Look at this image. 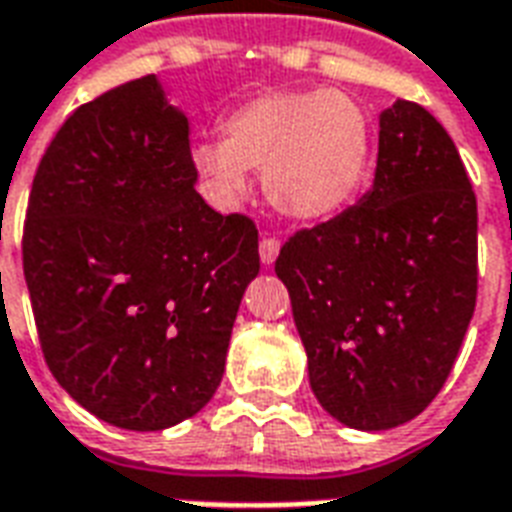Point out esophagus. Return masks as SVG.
I'll return each instance as SVG.
<instances>
[{"mask_svg": "<svg viewBox=\"0 0 512 512\" xmlns=\"http://www.w3.org/2000/svg\"><path fill=\"white\" fill-rule=\"evenodd\" d=\"M279 249L281 241L276 236H263L260 239V260H263V265H273V260L279 257Z\"/></svg>", "mask_w": 512, "mask_h": 512, "instance_id": "1", "label": "esophagus"}]
</instances>
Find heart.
<instances>
[{"label": "heart", "instance_id": "b5f03b06", "mask_svg": "<svg viewBox=\"0 0 512 512\" xmlns=\"http://www.w3.org/2000/svg\"><path fill=\"white\" fill-rule=\"evenodd\" d=\"M225 140L193 146V164L217 196H247V170L263 172L276 209L297 220L340 212L366 175L369 122L335 90H271L225 116Z\"/></svg>", "mask_w": 512, "mask_h": 512}]
</instances>
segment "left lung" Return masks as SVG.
I'll list each match as a JSON object with an SVG mask.
<instances>
[{
  "label": "left lung",
  "instance_id": "left-lung-1",
  "mask_svg": "<svg viewBox=\"0 0 512 512\" xmlns=\"http://www.w3.org/2000/svg\"><path fill=\"white\" fill-rule=\"evenodd\" d=\"M276 276L319 404L356 430L414 420L444 388L476 311V193L417 103L380 114L374 185L281 247Z\"/></svg>",
  "mask_w": 512,
  "mask_h": 512
}]
</instances>
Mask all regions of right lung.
I'll use <instances>...</instances> for the list:
<instances>
[{"label":"right lung","mask_w":512,"mask_h":512,"mask_svg":"<svg viewBox=\"0 0 512 512\" xmlns=\"http://www.w3.org/2000/svg\"><path fill=\"white\" fill-rule=\"evenodd\" d=\"M188 119L154 74L68 116L36 167L26 276L44 361L108 425L164 430L223 380L257 228L201 199Z\"/></svg>","instance_id":"obj_1"}]
</instances>
